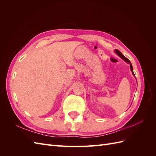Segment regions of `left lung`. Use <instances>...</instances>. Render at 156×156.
<instances>
[{
    "mask_svg": "<svg viewBox=\"0 0 156 156\" xmlns=\"http://www.w3.org/2000/svg\"><path fill=\"white\" fill-rule=\"evenodd\" d=\"M115 53L118 56H120V57L122 59H123L126 62H127V64H129L130 65V69H131V71L132 73H133V75L135 76V74H134L133 71V67H132V65H131V63L130 61H129L128 59H127V58L126 57V56H124L123 55H122V53H121V52H120L119 50L115 49ZM136 83H137V81H136Z\"/></svg>",
    "mask_w": 156,
    "mask_h": 156,
    "instance_id": "left-lung-1",
    "label": "left lung"
}]
</instances>
